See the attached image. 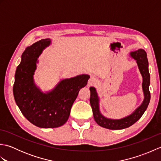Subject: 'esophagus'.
I'll use <instances>...</instances> for the list:
<instances>
[{
	"label": "esophagus",
	"mask_w": 161,
	"mask_h": 161,
	"mask_svg": "<svg viewBox=\"0 0 161 161\" xmlns=\"http://www.w3.org/2000/svg\"><path fill=\"white\" fill-rule=\"evenodd\" d=\"M97 80L96 77H93V76H91L89 80H88V84H87L88 87L94 86V85L97 83Z\"/></svg>",
	"instance_id": "obj_1"
}]
</instances>
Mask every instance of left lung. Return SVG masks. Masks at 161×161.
I'll use <instances>...</instances> for the list:
<instances>
[{"label": "left lung", "instance_id": "obj_1", "mask_svg": "<svg viewBox=\"0 0 161 161\" xmlns=\"http://www.w3.org/2000/svg\"><path fill=\"white\" fill-rule=\"evenodd\" d=\"M129 56L135 59L138 65V70L142 77V88L144 94V99L138 108H136L131 114L119 119H113L106 117L102 114L100 109V97L95 87H91L90 104L93 110L95 121L102 127L111 130H119L127 128L133 125L142 117L147 108L150 101V75L149 73V63L147 53L143 49H138L129 53Z\"/></svg>", "mask_w": 161, "mask_h": 161}]
</instances>
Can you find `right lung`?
<instances>
[{
    "mask_svg": "<svg viewBox=\"0 0 161 161\" xmlns=\"http://www.w3.org/2000/svg\"><path fill=\"white\" fill-rule=\"evenodd\" d=\"M52 44L50 39H42L23 53L16 68L13 93L16 103L28 121L40 128H56L64 125L70 115L72 105L90 76L81 74L62 79L53 89L46 92L35 84L34 75L39 57Z\"/></svg>",
    "mask_w": 161,
    "mask_h": 161,
    "instance_id": "obj_1",
    "label": "right lung"
}]
</instances>
